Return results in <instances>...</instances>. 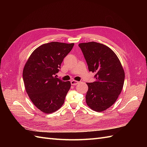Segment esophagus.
<instances>
[{
    "label": "esophagus",
    "instance_id": "1",
    "mask_svg": "<svg viewBox=\"0 0 147 147\" xmlns=\"http://www.w3.org/2000/svg\"><path fill=\"white\" fill-rule=\"evenodd\" d=\"M70 82H71V84H72V85H75V84H78L80 83L78 81L74 80H72Z\"/></svg>",
    "mask_w": 147,
    "mask_h": 147
}]
</instances>
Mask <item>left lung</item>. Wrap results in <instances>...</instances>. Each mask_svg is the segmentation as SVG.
<instances>
[{"label":"left lung","mask_w":147,"mask_h":147,"mask_svg":"<svg viewBox=\"0 0 147 147\" xmlns=\"http://www.w3.org/2000/svg\"><path fill=\"white\" fill-rule=\"evenodd\" d=\"M78 46L89 71L96 74V81L86 83V104L92 110L101 112L117 100L123 87L124 71L116 54L106 45L91 42L80 43Z\"/></svg>","instance_id":"left-lung-1"}]
</instances>
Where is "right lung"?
<instances>
[{
    "instance_id": "obj_1",
    "label": "right lung",
    "mask_w": 147,
    "mask_h": 147,
    "mask_svg": "<svg viewBox=\"0 0 147 147\" xmlns=\"http://www.w3.org/2000/svg\"><path fill=\"white\" fill-rule=\"evenodd\" d=\"M74 45L57 42L43 44L35 49L26 62L23 72L26 91L42 112L53 113L64 104L71 84L56 78V74Z\"/></svg>"
}]
</instances>
